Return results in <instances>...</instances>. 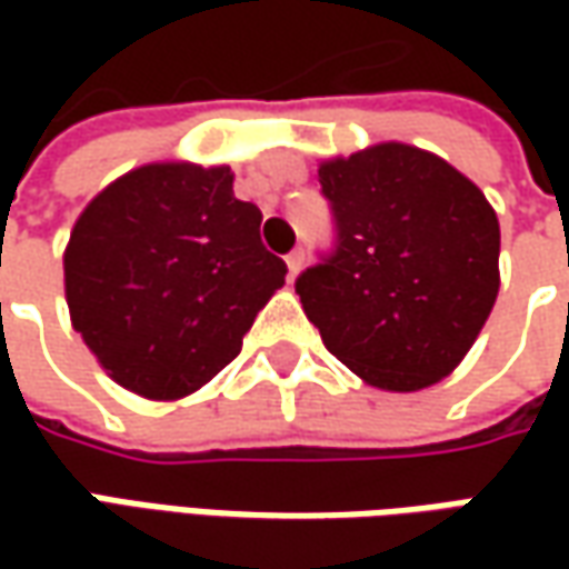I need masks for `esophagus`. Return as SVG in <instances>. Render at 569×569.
<instances>
[{"instance_id": "1", "label": "esophagus", "mask_w": 569, "mask_h": 569, "mask_svg": "<svg viewBox=\"0 0 569 569\" xmlns=\"http://www.w3.org/2000/svg\"><path fill=\"white\" fill-rule=\"evenodd\" d=\"M284 262H288V278L295 281L297 274H300V269H303V250H291L284 256Z\"/></svg>"}]
</instances>
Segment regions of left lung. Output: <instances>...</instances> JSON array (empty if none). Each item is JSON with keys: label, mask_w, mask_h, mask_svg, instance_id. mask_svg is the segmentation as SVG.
Masks as SVG:
<instances>
[{"label": "left lung", "mask_w": 569, "mask_h": 569, "mask_svg": "<svg viewBox=\"0 0 569 569\" xmlns=\"http://www.w3.org/2000/svg\"><path fill=\"white\" fill-rule=\"evenodd\" d=\"M317 177L339 250L297 278V295L322 345L386 392L449 377L500 291L491 202L440 154L405 142L322 158Z\"/></svg>", "instance_id": "obj_1"}]
</instances>
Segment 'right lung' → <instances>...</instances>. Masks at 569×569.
I'll return each instance as SVG.
<instances>
[{
	"mask_svg": "<svg viewBox=\"0 0 569 569\" xmlns=\"http://www.w3.org/2000/svg\"><path fill=\"white\" fill-rule=\"evenodd\" d=\"M259 224L228 164L151 161L100 189L72 224L62 281L103 373L151 402L214 380L288 274Z\"/></svg>",
	"mask_w": 569,
	"mask_h": 569,
	"instance_id": "right-lung-1",
	"label": "right lung"
}]
</instances>
